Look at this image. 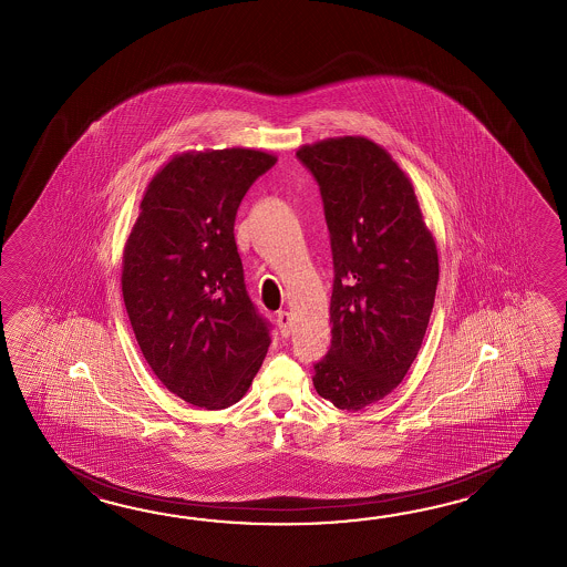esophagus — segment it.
Listing matches in <instances>:
<instances>
[{"label":"esophagus","instance_id":"esophagus-1","mask_svg":"<svg viewBox=\"0 0 567 567\" xmlns=\"http://www.w3.org/2000/svg\"><path fill=\"white\" fill-rule=\"evenodd\" d=\"M278 328L279 332H281V337H289V313L288 312H278Z\"/></svg>","mask_w":567,"mask_h":567}]
</instances>
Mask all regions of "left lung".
I'll return each mask as SVG.
<instances>
[{
  "mask_svg": "<svg viewBox=\"0 0 567 567\" xmlns=\"http://www.w3.org/2000/svg\"><path fill=\"white\" fill-rule=\"evenodd\" d=\"M296 156L320 186L334 264L332 342L313 362V386L338 410L359 411L389 395L422 349L437 249L410 178L381 145L349 135Z\"/></svg>",
  "mask_w": 567,
  "mask_h": 567,
  "instance_id": "left-lung-1",
  "label": "left lung"
}]
</instances>
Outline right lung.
<instances>
[{
  "label": "right lung",
  "instance_id": "1",
  "mask_svg": "<svg viewBox=\"0 0 567 567\" xmlns=\"http://www.w3.org/2000/svg\"><path fill=\"white\" fill-rule=\"evenodd\" d=\"M276 162L243 147L172 157L125 245L121 289L135 340L157 379L196 408L237 403L271 344L233 230L243 196Z\"/></svg>",
  "mask_w": 567,
  "mask_h": 567
}]
</instances>
